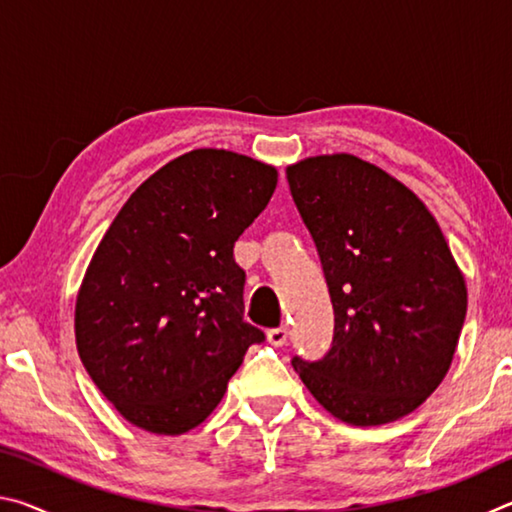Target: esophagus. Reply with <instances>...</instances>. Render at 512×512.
<instances>
[{
  "mask_svg": "<svg viewBox=\"0 0 512 512\" xmlns=\"http://www.w3.org/2000/svg\"><path fill=\"white\" fill-rule=\"evenodd\" d=\"M266 339L271 345H275V348H282L284 343H287L289 339V329L287 327H275V329H268L266 332Z\"/></svg>",
  "mask_w": 512,
  "mask_h": 512,
  "instance_id": "1",
  "label": "esophagus"
}]
</instances>
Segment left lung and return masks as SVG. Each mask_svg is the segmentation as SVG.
Returning <instances> with one entry per match:
<instances>
[{"mask_svg":"<svg viewBox=\"0 0 512 512\" xmlns=\"http://www.w3.org/2000/svg\"><path fill=\"white\" fill-rule=\"evenodd\" d=\"M287 180L334 307L332 350L293 368L336 420H400L452 366L467 311L461 268L427 205L377 164L311 155Z\"/></svg>","mask_w":512,"mask_h":512,"instance_id":"1","label":"left lung"}]
</instances>
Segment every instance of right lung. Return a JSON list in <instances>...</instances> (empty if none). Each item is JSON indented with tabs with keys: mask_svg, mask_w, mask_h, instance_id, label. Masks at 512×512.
<instances>
[{
	"mask_svg": "<svg viewBox=\"0 0 512 512\" xmlns=\"http://www.w3.org/2000/svg\"><path fill=\"white\" fill-rule=\"evenodd\" d=\"M277 169L194 149L135 189L94 250L74 309L76 350L106 400L158 436L201 424L253 343L235 241Z\"/></svg>",
	"mask_w": 512,
	"mask_h": 512,
	"instance_id": "add662e5",
	"label": "right lung"
}]
</instances>
